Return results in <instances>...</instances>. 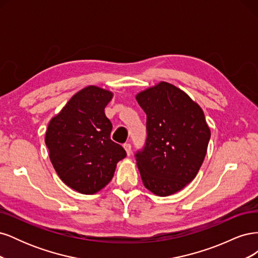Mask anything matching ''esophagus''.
<instances>
[{
	"label": "esophagus",
	"instance_id": "1",
	"mask_svg": "<svg viewBox=\"0 0 258 258\" xmlns=\"http://www.w3.org/2000/svg\"><path fill=\"white\" fill-rule=\"evenodd\" d=\"M123 148H124V151H126L127 155L130 156V154H131V144L130 143H124Z\"/></svg>",
	"mask_w": 258,
	"mask_h": 258
}]
</instances>
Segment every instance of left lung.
I'll list each match as a JSON object with an SVG mask.
<instances>
[{
  "label": "left lung",
  "mask_w": 258,
  "mask_h": 258,
  "mask_svg": "<svg viewBox=\"0 0 258 258\" xmlns=\"http://www.w3.org/2000/svg\"><path fill=\"white\" fill-rule=\"evenodd\" d=\"M146 114L147 138L136 154L146 188L160 197L173 195L196 177L211 131L201 107L174 85L160 82L137 95Z\"/></svg>",
  "instance_id": "1"
}]
</instances>
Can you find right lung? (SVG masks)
Masks as SVG:
<instances>
[{
  "label": "right lung",
  "instance_id": "obj_1",
  "mask_svg": "<svg viewBox=\"0 0 258 258\" xmlns=\"http://www.w3.org/2000/svg\"><path fill=\"white\" fill-rule=\"evenodd\" d=\"M113 92L88 86L70 99L52 117L45 136L49 158L69 187L85 195L103 188L114 176L123 147L111 140L112 122L104 108Z\"/></svg>",
  "mask_w": 258,
  "mask_h": 258
}]
</instances>
